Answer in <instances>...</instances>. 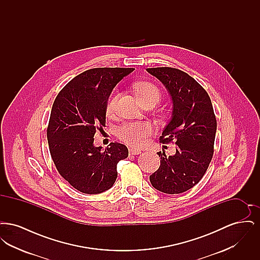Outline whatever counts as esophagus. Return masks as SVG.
Here are the masks:
<instances>
[{"mask_svg": "<svg viewBox=\"0 0 260 260\" xmlns=\"http://www.w3.org/2000/svg\"><path fill=\"white\" fill-rule=\"evenodd\" d=\"M128 152H129V154H131V155H138V154H140V153H141V151H140V150H136V149L135 148H129Z\"/></svg>", "mask_w": 260, "mask_h": 260, "instance_id": "obj_1", "label": "esophagus"}]
</instances>
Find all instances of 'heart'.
<instances>
[{
    "label": "heart",
    "mask_w": 260,
    "mask_h": 260,
    "mask_svg": "<svg viewBox=\"0 0 260 260\" xmlns=\"http://www.w3.org/2000/svg\"><path fill=\"white\" fill-rule=\"evenodd\" d=\"M139 100L144 104L148 101H158L161 99V91L157 86L149 82H139L134 86ZM119 99L118 91H114L106 104V115L112 117L117 112V103ZM153 133V126L146 122H128L120 124L116 129L119 139L127 145L139 148L143 146L147 137Z\"/></svg>",
    "instance_id": "1"
}]
</instances>
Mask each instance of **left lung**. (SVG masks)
<instances>
[{
  "mask_svg": "<svg viewBox=\"0 0 260 260\" xmlns=\"http://www.w3.org/2000/svg\"><path fill=\"white\" fill-rule=\"evenodd\" d=\"M159 79L173 100V114L160 137L173 140L176 153L167 157L159 152L160 168L150 175V182L167 194H179L196 185L207 172L213 155L216 119L210 96L191 76L172 67L146 69Z\"/></svg>",
  "mask_w": 260,
  "mask_h": 260,
  "instance_id": "obj_1",
  "label": "left lung"
}]
</instances>
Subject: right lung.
Here are the masks:
<instances>
[{
  "mask_svg": "<svg viewBox=\"0 0 260 260\" xmlns=\"http://www.w3.org/2000/svg\"><path fill=\"white\" fill-rule=\"evenodd\" d=\"M135 68H93L76 76L53 102L47 129L50 156L62 177L78 191L99 194L117 178V164L128 156L124 144L93 145L105 125L106 104L113 88Z\"/></svg>",
  "mask_w": 260,
  "mask_h": 260,
  "instance_id": "add662e5",
  "label": "right lung"
}]
</instances>
